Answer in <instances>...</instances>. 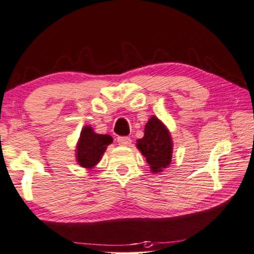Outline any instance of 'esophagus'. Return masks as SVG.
Returning a JSON list of instances; mask_svg holds the SVG:
<instances>
[{"mask_svg":"<svg viewBox=\"0 0 254 254\" xmlns=\"http://www.w3.org/2000/svg\"><path fill=\"white\" fill-rule=\"evenodd\" d=\"M117 142L121 146H128L131 143L130 137H117Z\"/></svg>","mask_w":254,"mask_h":254,"instance_id":"esophagus-1","label":"esophagus"}]
</instances>
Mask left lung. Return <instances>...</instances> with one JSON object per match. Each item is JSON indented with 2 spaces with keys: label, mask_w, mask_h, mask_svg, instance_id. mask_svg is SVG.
Segmentation results:
<instances>
[{
  "label": "left lung",
  "mask_w": 254,
  "mask_h": 254,
  "mask_svg": "<svg viewBox=\"0 0 254 254\" xmlns=\"http://www.w3.org/2000/svg\"><path fill=\"white\" fill-rule=\"evenodd\" d=\"M137 147L146 157L151 172H162L171 163L173 143L171 134L156 116H151L145 127V135L137 140Z\"/></svg>",
  "instance_id": "8db88e82"
}]
</instances>
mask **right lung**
<instances>
[{
    "label": "right lung",
    "instance_id": "obj_1",
    "mask_svg": "<svg viewBox=\"0 0 254 254\" xmlns=\"http://www.w3.org/2000/svg\"><path fill=\"white\" fill-rule=\"evenodd\" d=\"M113 142L109 134H98L90 126L82 128L76 146V161L85 169H92L99 163L106 148Z\"/></svg>",
    "mask_w": 254,
    "mask_h": 254
}]
</instances>
